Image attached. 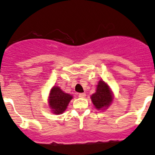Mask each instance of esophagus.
Returning a JSON list of instances; mask_svg holds the SVG:
<instances>
[{
	"label": "esophagus",
	"instance_id": "obj_1",
	"mask_svg": "<svg viewBox=\"0 0 155 155\" xmlns=\"http://www.w3.org/2000/svg\"><path fill=\"white\" fill-rule=\"evenodd\" d=\"M85 96H86L85 93H79V94H78V97H80V98H85Z\"/></svg>",
	"mask_w": 155,
	"mask_h": 155
}]
</instances>
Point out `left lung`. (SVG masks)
Instances as JSON below:
<instances>
[{
    "mask_svg": "<svg viewBox=\"0 0 155 155\" xmlns=\"http://www.w3.org/2000/svg\"><path fill=\"white\" fill-rule=\"evenodd\" d=\"M91 99L97 110H105L111 104L113 101L112 92L104 81H99L96 92L92 94Z\"/></svg>",
    "mask_w": 155,
    "mask_h": 155,
    "instance_id": "left-lung-1",
    "label": "left lung"
}]
</instances>
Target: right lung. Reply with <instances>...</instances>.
Segmentation results:
<instances>
[{
    "mask_svg": "<svg viewBox=\"0 0 155 155\" xmlns=\"http://www.w3.org/2000/svg\"><path fill=\"white\" fill-rule=\"evenodd\" d=\"M72 96L66 93L58 87H54L51 89L49 95V107L54 114H62L66 110Z\"/></svg>",
    "mask_w": 155,
    "mask_h": 155,
    "instance_id": "right-lung-1",
    "label": "right lung"
}]
</instances>
